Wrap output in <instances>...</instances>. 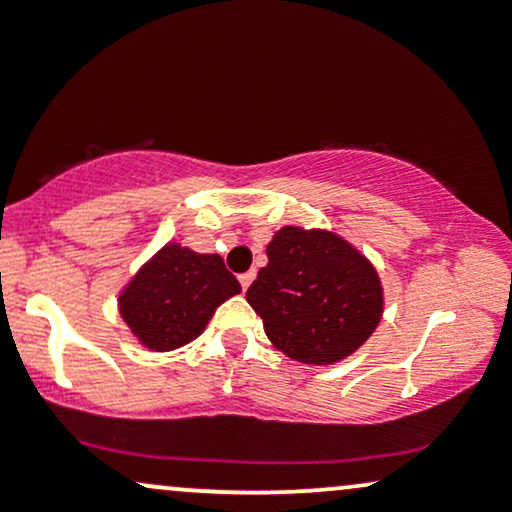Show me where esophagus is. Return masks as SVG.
Masks as SVG:
<instances>
[{
    "label": "esophagus",
    "instance_id": "obj_1",
    "mask_svg": "<svg viewBox=\"0 0 512 512\" xmlns=\"http://www.w3.org/2000/svg\"><path fill=\"white\" fill-rule=\"evenodd\" d=\"M238 279H240V286H243V291H248V286L252 284V279H255V272H245V274H240Z\"/></svg>",
    "mask_w": 512,
    "mask_h": 512
}]
</instances>
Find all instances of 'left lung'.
Instances as JSON below:
<instances>
[{
  "label": "left lung",
  "instance_id": "obj_1",
  "mask_svg": "<svg viewBox=\"0 0 512 512\" xmlns=\"http://www.w3.org/2000/svg\"><path fill=\"white\" fill-rule=\"evenodd\" d=\"M267 257L245 298L269 342L293 361L337 363L375 332L383 286L354 245L330 231L284 226Z\"/></svg>",
  "mask_w": 512,
  "mask_h": 512
}]
</instances>
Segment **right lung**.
<instances>
[{"label": "right lung", "instance_id": "right-lung-1", "mask_svg": "<svg viewBox=\"0 0 512 512\" xmlns=\"http://www.w3.org/2000/svg\"><path fill=\"white\" fill-rule=\"evenodd\" d=\"M236 293L238 279L219 255L170 243L129 281L120 313L146 349L170 351L199 337L214 310Z\"/></svg>", "mask_w": 512, "mask_h": 512}]
</instances>
